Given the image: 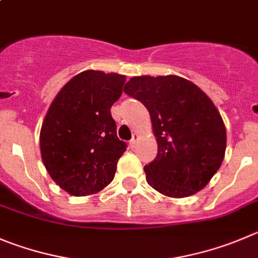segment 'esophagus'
Returning <instances> with one entry per match:
<instances>
[{"instance_id":"esophagus-1","label":"esophagus","mask_w":258,"mask_h":258,"mask_svg":"<svg viewBox=\"0 0 258 258\" xmlns=\"http://www.w3.org/2000/svg\"><path fill=\"white\" fill-rule=\"evenodd\" d=\"M136 141H137V135L134 134L132 135V139L130 140V146H131V148H135V145H136Z\"/></svg>"}]
</instances>
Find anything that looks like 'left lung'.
I'll return each mask as SVG.
<instances>
[{"mask_svg": "<svg viewBox=\"0 0 258 258\" xmlns=\"http://www.w3.org/2000/svg\"><path fill=\"white\" fill-rule=\"evenodd\" d=\"M124 93L150 113L158 155L144 167L148 183L169 197L202 189L223 163L227 131L210 98L183 78L136 76Z\"/></svg>", "mask_w": 258, "mask_h": 258, "instance_id": "8db88e82", "label": "left lung"}]
</instances>
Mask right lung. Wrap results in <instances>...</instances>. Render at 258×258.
I'll use <instances>...</instances> for the list:
<instances>
[{
	"instance_id": "1",
	"label": "right lung",
	"mask_w": 258,
	"mask_h": 258,
	"mask_svg": "<svg viewBox=\"0 0 258 258\" xmlns=\"http://www.w3.org/2000/svg\"><path fill=\"white\" fill-rule=\"evenodd\" d=\"M123 75L88 70L57 94L40 131L42 159L52 179L74 196L96 194L114 178L127 144L117 136L110 107Z\"/></svg>"
}]
</instances>
